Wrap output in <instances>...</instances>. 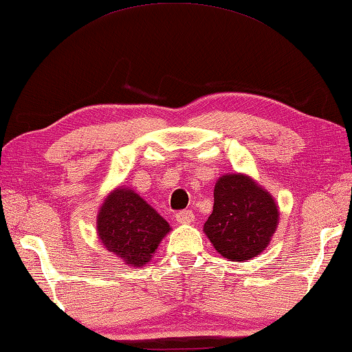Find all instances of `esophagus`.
I'll return each instance as SVG.
<instances>
[{
    "instance_id": "34e87169",
    "label": "esophagus",
    "mask_w": 352,
    "mask_h": 352,
    "mask_svg": "<svg viewBox=\"0 0 352 352\" xmlns=\"http://www.w3.org/2000/svg\"><path fill=\"white\" fill-rule=\"evenodd\" d=\"M176 221L181 224H190L195 221V213L192 210H182L176 213Z\"/></svg>"
}]
</instances>
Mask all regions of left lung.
I'll return each mask as SVG.
<instances>
[{"mask_svg": "<svg viewBox=\"0 0 352 352\" xmlns=\"http://www.w3.org/2000/svg\"><path fill=\"white\" fill-rule=\"evenodd\" d=\"M213 195V212L204 232L218 254L232 261L260 255L278 224L272 196L243 175L219 177Z\"/></svg>", "mask_w": 352, "mask_h": 352, "instance_id": "8db88e82", "label": "left lung"}]
</instances>
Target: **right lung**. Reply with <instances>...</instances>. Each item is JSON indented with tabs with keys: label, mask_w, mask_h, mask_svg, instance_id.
<instances>
[{
	"label": "right lung",
	"mask_w": 352,
	"mask_h": 352,
	"mask_svg": "<svg viewBox=\"0 0 352 352\" xmlns=\"http://www.w3.org/2000/svg\"><path fill=\"white\" fill-rule=\"evenodd\" d=\"M98 238L128 266H145L170 226L129 188H117L104 199L97 218Z\"/></svg>",
	"instance_id": "1"
}]
</instances>
